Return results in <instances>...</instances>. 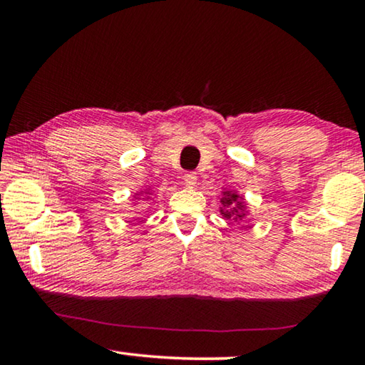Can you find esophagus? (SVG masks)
I'll return each mask as SVG.
<instances>
[{
	"mask_svg": "<svg viewBox=\"0 0 365 365\" xmlns=\"http://www.w3.org/2000/svg\"><path fill=\"white\" fill-rule=\"evenodd\" d=\"M183 182H185V185H187V187L195 188L196 187V182H197L195 172H188V174H185Z\"/></svg>",
	"mask_w": 365,
	"mask_h": 365,
	"instance_id": "obj_1",
	"label": "esophagus"
}]
</instances>
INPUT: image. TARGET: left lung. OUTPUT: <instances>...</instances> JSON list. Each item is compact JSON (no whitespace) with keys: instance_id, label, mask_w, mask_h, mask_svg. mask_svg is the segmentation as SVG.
<instances>
[{"instance_id":"left-lung-1","label":"left lung","mask_w":365,"mask_h":365,"mask_svg":"<svg viewBox=\"0 0 365 365\" xmlns=\"http://www.w3.org/2000/svg\"><path fill=\"white\" fill-rule=\"evenodd\" d=\"M220 214L224 219H230L233 222H243L248 215V205H246L245 197L237 193V191L224 190L220 197Z\"/></svg>"}]
</instances>
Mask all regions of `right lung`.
I'll list each match as a JSON object with an SVG mask.
<instances>
[{
	"instance_id": "obj_1",
	"label": "right lung",
	"mask_w": 365,
	"mask_h": 365,
	"mask_svg": "<svg viewBox=\"0 0 365 365\" xmlns=\"http://www.w3.org/2000/svg\"><path fill=\"white\" fill-rule=\"evenodd\" d=\"M150 196H151V191H150V188L148 190H140V191H137V193H135V196H133V200H135V202L133 205H138L137 201H140V200H150ZM132 205V206H133Z\"/></svg>"
}]
</instances>
